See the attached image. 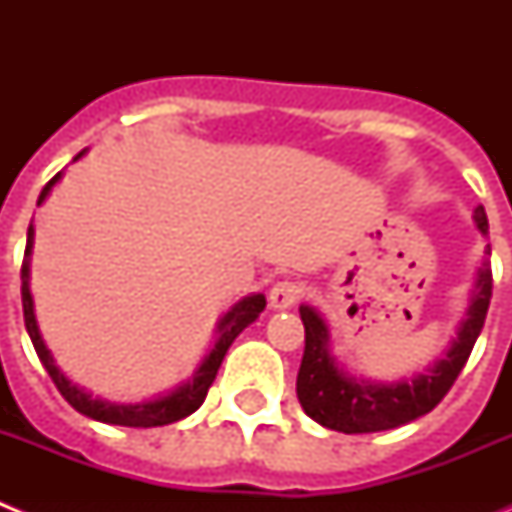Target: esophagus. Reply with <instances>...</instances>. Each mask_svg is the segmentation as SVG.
<instances>
[{
    "mask_svg": "<svg viewBox=\"0 0 512 512\" xmlns=\"http://www.w3.org/2000/svg\"><path fill=\"white\" fill-rule=\"evenodd\" d=\"M300 300V287L295 282H277L269 292V305L274 310H289Z\"/></svg>",
    "mask_w": 512,
    "mask_h": 512,
    "instance_id": "1",
    "label": "esophagus"
}]
</instances>
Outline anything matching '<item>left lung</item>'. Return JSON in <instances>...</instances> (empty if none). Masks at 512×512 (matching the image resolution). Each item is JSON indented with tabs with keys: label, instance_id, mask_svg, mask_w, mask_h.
Instances as JSON below:
<instances>
[{
	"label": "left lung",
	"instance_id": "8db88e82",
	"mask_svg": "<svg viewBox=\"0 0 512 512\" xmlns=\"http://www.w3.org/2000/svg\"><path fill=\"white\" fill-rule=\"evenodd\" d=\"M474 225L487 235L485 207L474 210ZM490 253V246H487ZM492 297L490 261H482L477 271L469 307L456 328V338L441 359L423 372L395 382H379L348 372L330 351V328L312 305H300L305 325V354L297 374V400L315 423L338 433H377L413 423L431 413L443 395L451 390L459 372L467 364L487 318Z\"/></svg>",
	"mask_w": 512,
	"mask_h": 512
}]
</instances>
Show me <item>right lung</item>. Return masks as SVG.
<instances>
[{"mask_svg": "<svg viewBox=\"0 0 512 512\" xmlns=\"http://www.w3.org/2000/svg\"><path fill=\"white\" fill-rule=\"evenodd\" d=\"M87 151L76 153L74 161H79ZM61 171L53 176L51 182L45 184L43 192L38 197V205H43L48 200V194L51 189L61 182ZM33 241H35V228L30 223L27 228V246H25V261H22V312H25V328H27V336L33 341L35 346V354L38 359L43 361L45 372L51 374V379L56 382L58 392L66 397L71 408L79 410L81 415H87V418L99 420V423H110V425H128V428H156V425H169L176 423V420L187 418L192 415L194 410L200 408L202 402H205L207 390H210V384L215 382V374L223 364L225 354H228L230 343L235 338L241 336L243 328H248L251 323H256L261 312L266 307V297L261 292L256 295H246L243 300L235 302L228 312H225L223 318L217 320V338H215V346L210 348V354L202 359V364L194 369L192 377L187 382L176 384L174 390L169 392H161V395L151 397V400H143V402H110V400H102V397H94L92 392H87L84 387H79L76 382H71L66 374H63L61 366L56 364L53 359L51 348L45 346L43 341V333L38 328V320H35V302H33V292H30V256H33Z\"/></svg>", "mask_w": 512, "mask_h": 512, "instance_id": "obj_1", "label": "right lung"}]
</instances>
